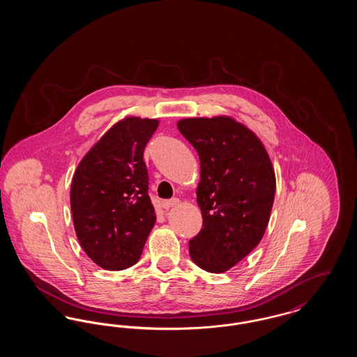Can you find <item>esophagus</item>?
I'll return each mask as SVG.
<instances>
[{"label": "esophagus", "instance_id": "34e87169", "mask_svg": "<svg viewBox=\"0 0 357 357\" xmlns=\"http://www.w3.org/2000/svg\"><path fill=\"white\" fill-rule=\"evenodd\" d=\"M179 204V199L178 198H172V199H167V201H163L162 202V207L163 208H170L172 206Z\"/></svg>", "mask_w": 357, "mask_h": 357}]
</instances>
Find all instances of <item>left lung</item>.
I'll use <instances>...</instances> for the list:
<instances>
[{
  "label": "left lung",
  "mask_w": 357,
  "mask_h": 357,
  "mask_svg": "<svg viewBox=\"0 0 357 357\" xmlns=\"http://www.w3.org/2000/svg\"><path fill=\"white\" fill-rule=\"evenodd\" d=\"M178 130L201 162L204 225L188 242L190 257L206 272H226L264 237L275 192L272 162L261 140L231 118L179 120Z\"/></svg>",
  "instance_id": "obj_1"
}]
</instances>
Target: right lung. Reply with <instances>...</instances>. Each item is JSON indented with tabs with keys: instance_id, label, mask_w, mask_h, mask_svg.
Returning a JSON list of instances; mask_svg holds the SVG:
<instances>
[{
	"instance_id": "1",
	"label": "right lung",
	"mask_w": 357,
	"mask_h": 357,
	"mask_svg": "<svg viewBox=\"0 0 357 357\" xmlns=\"http://www.w3.org/2000/svg\"><path fill=\"white\" fill-rule=\"evenodd\" d=\"M156 128L155 119L120 120L75 171L70 186L75 231L86 255L102 269L135 265L156 221L143 160Z\"/></svg>"
}]
</instances>
